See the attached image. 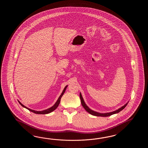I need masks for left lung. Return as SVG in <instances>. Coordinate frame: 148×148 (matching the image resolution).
<instances>
[{"mask_svg":"<svg viewBox=\"0 0 148 148\" xmlns=\"http://www.w3.org/2000/svg\"><path fill=\"white\" fill-rule=\"evenodd\" d=\"M80 100H81L82 106L85 108V110H86L90 114L92 115L96 116H110V115H113L114 114L118 113H119L120 112H121V110H123V109L126 106V105H127L128 103H129V102H127L125 105H124L122 107H121L120 108H119L118 110H115V111H113V112H110V113H98V112H95V111L91 110H90V109L86 105V104H85V101H84V99H83V98H82V96L81 93H80Z\"/></svg>","mask_w":148,"mask_h":148,"instance_id":"left-lung-1","label":"left lung"}]
</instances>
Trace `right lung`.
Returning a JSON list of instances; mask_svg holds the SVG:
<instances>
[{
    "label": "right lung",
    "mask_w": 148,
    "mask_h": 148,
    "mask_svg": "<svg viewBox=\"0 0 148 148\" xmlns=\"http://www.w3.org/2000/svg\"><path fill=\"white\" fill-rule=\"evenodd\" d=\"M67 86H66L64 87V89H63V91H62V92L61 93V95L59 96V97L58 99V100H57V101H56V103L54 104L53 106L50 107V108H47V110H42V111H36V110H31V109H30V108H27V107L25 106H24V105H23L19 101H18V103H19V104H21V105L22 106V107H24L25 108L27 109L28 110L31 111V112H33V113H34L38 114H46L50 113H51L52 112H53V110H55L57 108V107H58V106H59V105L60 104V101H61V98L62 96H63V95L64 94V92L66 91V88H67Z\"/></svg>",
    "instance_id": "obj_1"
}]
</instances>
